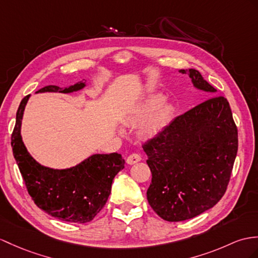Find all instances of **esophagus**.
I'll list each match as a JSON object with an SVG mask.
<instances>
[{"instance_id":"1","label":"esophagus","mask_w":258,"mask_h":258,"mask_svg":"<svg viewBox=\"0 0 258 258\" xmlns=\"http://www.w3.org/2000/svg\"><path fill=\"white\" fill-rule=\"evenodd\" d=\"M140 161H141V156L139 154H137V153L130 154L128 158H127V163H128V164H130V165L136 164V163L140 162Z\"/></svg>"}]
</instances>
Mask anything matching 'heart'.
<instances>
[{"instance_id": "1", "label": "heart", "mask_w": 258, "mask_h": 258, "mask_svg": "<svg viewBox=\"0 0 258 258\" xmlns=\"http://www.w3.org/2000/svg\"><path fill=\"white\" fill-rule=\"evenodd\" d=\"M164 102V97L160 94H150L142 102L137 104L127 115L124 116V122L127 124H142L141 134L147 138H153L159 135L165 128L174 114V105Z\"/></svg>"}]
</instances>
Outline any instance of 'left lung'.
<instances>
[{
	"label": "left lung",
	"mask_w": 258,
	"mask_h": 258,
	"mask_svg": "<svg viewBox=\"0 0 258 258\" xmlns=\"http://www.w3.org/2000/svg\"><path fill=\"white\" fill-rule=\"evenodd\" d=\"M188 74L197 90H217L195 69ZM237 128L227 98L207 99L176 117L143 144L152 181L147 198L162 219L178 222L199 216L222 198L237 153Z\"/></svg>",
	"instance_id": "1"
}]
</instances>
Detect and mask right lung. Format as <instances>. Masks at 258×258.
<instances>
[{
  "instance_id": "obj_1",
  "label": "right lung",
  "mask_w": 258,
  "mask_h": 258,
  "mask_svg": "<svg viewBox=\"0 0 258 258\" xmlns=\"http://www.w3.org/2000/svg\"><path fill=\"white\" fill-rule=\"evenodd\" d=\"M85 86L83 82L66 89L49 85L36 93L68 94L83 90ZM29 97H24L17 109L11 142L28 194L37 207L51 217L67 222H90L107 202L112 179L124 167V160L119 153L93 154L69 168L41 165L29 154L21 135L24 110Z\"/></svg>"
}]
</instances>
